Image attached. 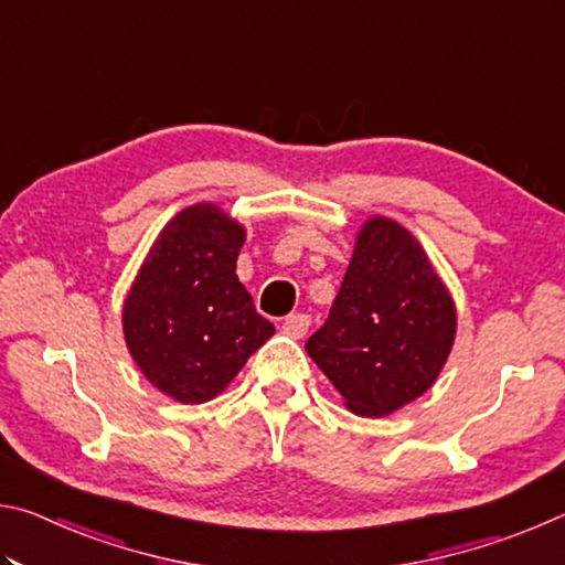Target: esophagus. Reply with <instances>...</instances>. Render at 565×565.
Returning <instances> with one entry per match:
<instances>
[{"label": "esophagus", "instance_id": "obj_1", "mask_svg": "<svg viewBox=\"0 0 565 565\" xmlns=\"http://www.w3.org/2000/svg\"><path fill=\"white\" fill-rule=\"evenodd\" d=\"M311 327V319L306 317V313H291V317H286L284 323H281V331L286 333V337L291 339H301L306 331H309Z\"/></svg>", "mask_w": 565, "mask_h": 565}]
</instances>
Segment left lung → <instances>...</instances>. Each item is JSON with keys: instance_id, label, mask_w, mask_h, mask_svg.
I'll use <instances>...</instances> for the list:
<instances>
[{"instance_id": "obj_1", "label": "left lung", "mask_w": 565, "mask_h": 565, "mask_svg": "<svg viewBox=\"0 0 565 565\" xmlns=\"http://www.w3.org/2000/svg\"><path fill=\"white\" fill-rule=\"evenodd\" d=\"M458 313L426 248L388 216H369L329 319L306 353L363 418L424 396L456 341Z\"/></svg>"}]
</instances>
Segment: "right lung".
I'll return each mask as SVG.
<instances>
[{
  "label": "right lung",
  "instance_id": "right-lung-1",
  "mask_svg": "<svg viewBox=\"0 0 565 565\" xmlns=\"http://www.w3.org/2000/svg\"><path fill=\"white\" fill-rule=\"evenodd\" d=\"M246 228L212 202L161 228L121 306L124 341L141 374L179 404L216 398L274 337L236 276Z\"/></svg>",
  "mask_w": 565,
  "mask_h": 565
}]
</instances>
